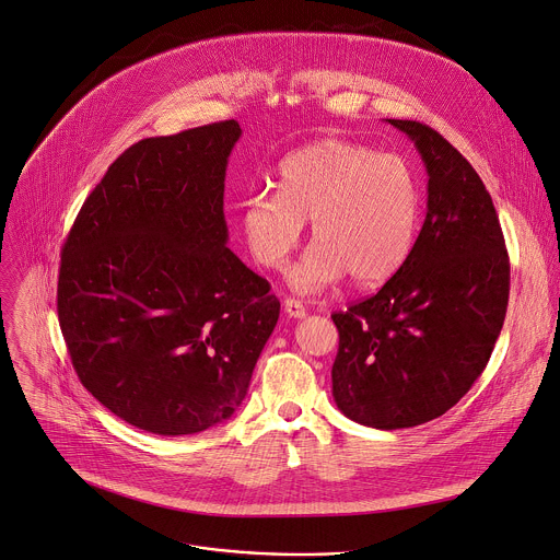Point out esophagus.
Returning <instances> with one entry per match:
<instances>
[{
    "label": "esophagus",
    "mask_w": 560,
    "mask_h": 560,
    "mask_svg": "<svg viewBox=\"0 0 560 560\" xmlns=\"http://www.w3.org/2000/svg\"><path fill=\"white\" fill-rule=\"evenodd\" d=\"M283 310L292 318H303L305 316V305L299 299H285L283 301Z\"/></svg>",
    "instance_id": "esophagus-1"
}]
</instances>
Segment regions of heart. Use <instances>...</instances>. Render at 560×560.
<instances>
[{
	"mask_svg": "<svg viewBox=\"0 0 560 560\" xmlns=\"http://www.w3.org/2000/svg\"><path fill=\"white\" fill-rule=\"evenodd\" d=\"M422 215L413 166L347 140H316L277 166V194L242 202L240 229L257 264L281 270L312 220L314 246L290 272L299 292L325 290L347 275L381 285L409 261Z\"/></svg>",
	"mask_w": 560,
	"mask_h": 560,
	"instance_id": "1",
	"label": "heart"
}]
</instances>
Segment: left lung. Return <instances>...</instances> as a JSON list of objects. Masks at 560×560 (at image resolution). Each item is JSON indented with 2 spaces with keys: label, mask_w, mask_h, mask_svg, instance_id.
<instances>
[{
  "label": "left lung",
  "mask_w": 560,
  "mask_h": 560,
  "mask_svg": "<svg viewBox=\"0 0 560 560\" xmlns=\"http://www.w3.org/2000/svg\"><path fill=\"white\" fill-rule=\"evenodd\" d=\"M429 173L427 218L402 270L378 294L331 314V396L349 420L409 429L444 416L481 376L510 294V261L490 194L435 129L392 120Z\"/></svg>",
  "instance_id": "obj_1"
}]
</instances>
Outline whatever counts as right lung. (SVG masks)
<instances>
[{"instance_id": "1", "label": "right lung", "mask_w": 560, "mask_h": 560, "mask_svg": "<svg viewBox=\"0 0 560 560\" xmlns=\"http://www.w3.org/2000/svg\"><path fill=\"white\" fill-rule=\"evenodd\" d=\"M237 120L144 138L81 207L57 310L83 387L116 418L177 438L242 407L281 303L226 244Z\"/></svg>"}]
</instances>
